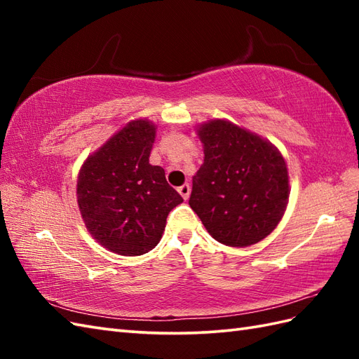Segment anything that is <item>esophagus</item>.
<instances>
[{"instance_id":"obj_1","label":"esophagus","mask_w":359,"mask_h":359,"mask_svg":"<svg viewBox=\"0 0 359 359\" xmlns=\"http://www.w3.org/2000/svg\"><path fill=\"white\" fill-rule=\"evenodd\" d=\"M179 193H180V196L184 197V199L187 201L188 197H189V193H191V187H189L188 184H184L182 187H179Z\"/></svg>"}]
</instances>
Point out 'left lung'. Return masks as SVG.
<instances>
[{"label": "left lung", "instance_id": "1", "mask_svg": "<svg viewBox=\"0 0 359 359\" xmlns=\"http://www.w3.org/2000/svg\"><path fill=\"white\" fill-rule=\"evenodd\" d=\"M203 163L193 177L189 207L208 233L228 247L266 238L288 202V172L280 152L225 120L199 129Z\"/></svg>", "mask_w": 359, "mask_h": 359}]
</instances>
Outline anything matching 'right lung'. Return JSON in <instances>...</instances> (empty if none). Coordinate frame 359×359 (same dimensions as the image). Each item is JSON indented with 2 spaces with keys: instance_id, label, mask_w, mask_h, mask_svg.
<instances>
[{
  "instance_id": "right-lung-1",
  "label": "right lung",
  "mask_w": 359,
  "mask_h": 359,
  "mask_svg": "<svg viewBox=\"0 0 359 359\" xmlns=\"http://www.w3.org/2000/svg\"><path fill=\"white\" fill-rule=\"evenodd\" d=\"M156 126L135 120L88 157L77 180V201L90 234L125 256L154 248L170 211L184 202L162 166L149 165Z\"/></svg>"
}]
</instances>
